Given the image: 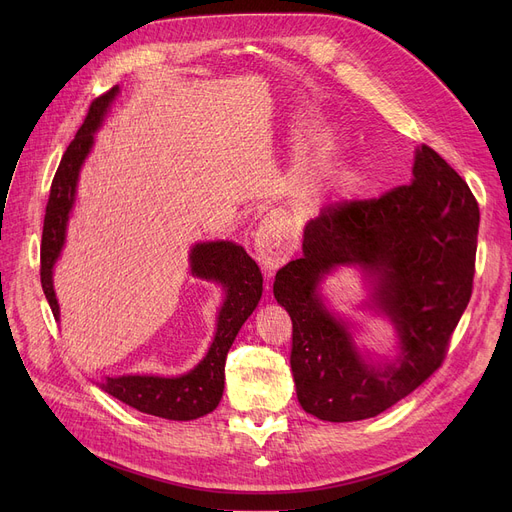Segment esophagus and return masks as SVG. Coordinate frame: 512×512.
<instances>
[{
	"label": "esophagus",
	"instance_id": "esophagus-1",
	"mask_svg": "<svg viewBox=\"0 0 512 512\" xmlns=\"http://www.w3.org/2000/svg\"><path fill=\"white\" fill-rule=\"evenodd\" d=\"M297 245V232H294L288 213L280 209L267 213L253 234L255 253L259 261L265 267H270V270H276L278 265H282L294 253Z\"/></svg>",
	"mask_w": 512,
	"mask_h": 512
}]
</instances>
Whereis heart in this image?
<instances>
[{"mask_svg":"<svg viewBox=\"0 0 512 512\" xmlns=\"http://www.w3.org/2000/svg\"><path fill=\"white\" fill-rule=\"evenodd\" d=\"M355 180H357V172H351V174L346 176V184H353Z\"/></svg>","mask_w":512,"mask_h":512,"instance_id":"b5f03b06","label":"heart"}]
</instances>
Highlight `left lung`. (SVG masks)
Segmentation results:
<instances>
[{"label": "left lung", "mask_w": 512, "mask_h": 512, "mask_svg": "<svg viewBox=\"0 0 512 512\" xmlns=\"http://www.w3.org/2000/svg\"><path fill=\"white\" fill-rule=\"evenodd\" d=\"M479 207L467 182L427 145L413 182L380 199L328 205L303 232V257L276 274L274 297L292 319L290 367L301 407L321 421H361L409 396L446 357L475 274ZM359 266L366 304L397 330L394 360H373L318 284Z\"/></svg>", "instance_id": "left-lung-1"}]
</instances>
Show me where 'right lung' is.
I'll use <instances>...</instances> for the list:
<instances>
[{
	"mask_svg": "<svg viewBox=\"0 0 512 512\" xmlns=\"http://www.w3.org/2000/svg\"><path fill=\"white\" fill-rule=\"evenodd\" d=\"M118 93L120 87H114L91 103L83 126L78 128L74 141L68 145L51 182L41 238V286L53 317L58 321L60 305L56 290H53V265L60 259L66 242V226L76 199L80 168L91 153L95 132ZM188 263H191V274L195 278L218 282L224 288V303L218 311V328H215L207 355L191 371L176 375V378L118 375V378H105L99 382L101 390L122 400L124 405L172 421L199 419L220 405L224 394L226 355L238 330L255 311L263 292L259 265L236 242H197L188 255Z\"/></svg>",
	"mask_w": 512,
	"mask_h": 512,
	"instance_id": "obj_1",
	"label": "right lung"
}]
</instances>
